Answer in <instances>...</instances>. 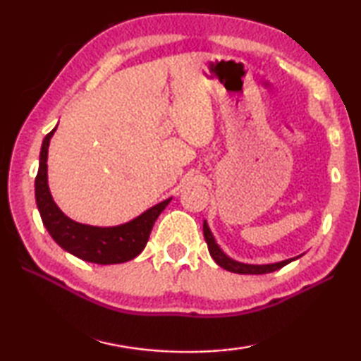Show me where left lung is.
<instances>
[{"label": "left lung", "instance_id": "1", "mask_svg": "<svg viewBox=\"0 0 361 361\" xmlns=\"http://www.w3.org/2000/svg\"><path fill=\"white\" fill-rule=\"evenodd\" d=\"M204 237H205L207 245H209V252L212 255V258L215 259L216 264L221 266L223 269H226V271H231V272H235V274H252V276H258V274H269V272L279 271V269H282L283 266L288 264V262L295 261V258H291V259L276 262V264H264V266L243 264V262H237L234 259H231L229 256H226L221 252V248L216 245L215 239H213L212 232L209 229V224H207L205 221H204Z\"/></svg>", "mask_w": 361, "mask_h": 361}]
</instances>
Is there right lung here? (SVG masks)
I'll list each match as a JSON object with an SVG mask.
<instances>
[{
    "label": "right lung",
    "mask_w": 361,
    "mask_h": 361,
    "mask_svg": "<svg viewBox=\"0 0 361 361\" xmlns=\"http://www.w3.org/2000/svg\"><path fill=\"white\" fill-rule=\"evenodd\" d=\"M56 129L49 132L42 142L39 169L35 180L36 205L47 232L60 247L82 261L95 264H119L133 259L143 252L157 216L172 199L151 207L129 223L113 228H97L73 221L54 202L47 186V149Z\"/></svg>",
    "instance_id": "add662e5"
}]
</instances>
